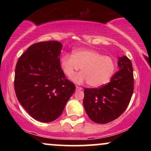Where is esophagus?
<instances>
[{
    "mask_svg": "<svg viewBox=\"0 0 151 151\" xmlns=\"http://www.w3.org/2000/svg\"><path fill=\"white\" fill-rule=\"evenodd\" d=\"M76 89H77V90H81V89H82V87H81V86H76Z\"/></svg>",
    "mask_w": 151,
    "mask_h": 151,
    "instance_id": "esophagus-1",
    "label": "esophagus"
}]
</instances>
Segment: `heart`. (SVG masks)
<instances>
[{"label":"heart","mask_w":151,"mask_h":151,"mask_svg":"<svg viewBox=\"0 0 151 151\" xmlns=\"http://www.w3.org/2000/svg\"><path fill=\"white\" fill-rule=\"evenodd\" d=\"M60 67L69 79H72L81 68V72L74 77V81L78 84L87 82L90 86L100 87L111 79L116 64L113 58L101 55L96 50L78 49L72 55L65 54L61 58Z\"/></svg>","instance_id":"b5f03b06"}]
</instances>
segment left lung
Here are the masks:
<instances>
[{"mask_svg": "<svg viewBox=\"0 0 151 151\" xmlns=\"http://www.w3.org/2000/svg\"><path fill=\"white\" fill-rule=\"evenodd\" d=\"M118 66L119 70L108 84L84 90V107L93 122L104 124L115 120L129 104L134 88L132 64L124 56L119 58Z\"/></svg>", "mask_w": 151, "mask_h": 151, "instance_id": "obj_1", "label": "left lung"}]
</instances>
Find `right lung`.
I'll return each mask as SVG.
<instances>
[{"mask_svg": "<svg viewBox=\"0 0 151 151\" xmlns=\"http://www.w3.org/2000/svg\"><path fill=\"white\" fill-rule=\"evenodd\" d=\"M61 48L58 41L35 43L20 57L15 67L14 88L18 101L41 122L58 119L76 89L60 67Z\"/></svg>", "mask_w": 151, "mask_h": 151, "instance_id": "right-lung-1", "label": "right lung"}]
</instances>
